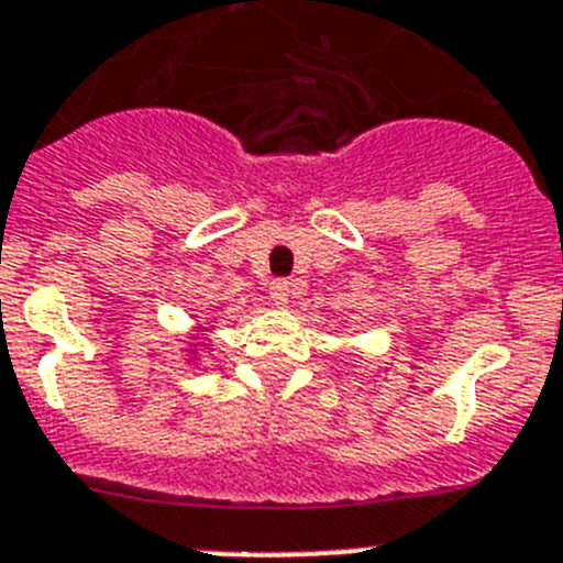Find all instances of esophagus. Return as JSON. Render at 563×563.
Listing matches in <instances>:
<instances>
[{
	"label": "esophagus",
	"instance_id": "34e87169",
	"mask_svg": "<svg viewBox=\"0 0 563 563\" xmlns=\"http://www.w3.org/2000/svg\"><path fill=\"white\" fill-rule=\"evenodd\" d=\"M290 282L287 278H276L271 285V301L276 303V307H287L290 303Z\"/></svg>",
	"mask_w": 563,
	"mask_h": 563
}]
</instances>
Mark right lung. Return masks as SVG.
Here are the masks:
<instances>
[{"label": "right lung", "instance_id": "1", "mask_svg": "<svg viewBox=\"0 0 563 563\" xmlns=\"http://www.w3.org/2000/svg\"><path fill=\"white\" fill-rule=\"evenodd\" d=\"M189 354H198V345H192V349H189Z\"/></svg>", "mask_w": 563, "mask_h": 563}]
</instances>
